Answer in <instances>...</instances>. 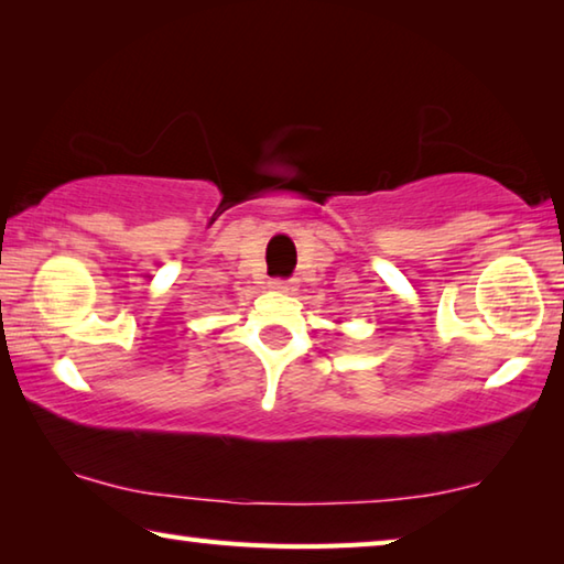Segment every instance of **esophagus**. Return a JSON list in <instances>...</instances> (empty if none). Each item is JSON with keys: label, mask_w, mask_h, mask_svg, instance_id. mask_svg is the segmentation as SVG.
I'll use <instances>...</instances> for the list:
<instances>
[{"label": "esophagus", "mask_w": 564, "mask_h": 564, "mask_svg": "<svg viewBox=\"0 0 564 564\" xmlns=\"http://www.w3.org/2000/svg\"><path fill=\"white\" fill-rule=\"evenodd\" d=\"M271 289H273V291H279V293H291V291H295V281L273 279V281H271Z\"/></svg>", "instance_id": "obj_1"}]
</instances>
